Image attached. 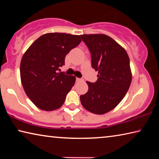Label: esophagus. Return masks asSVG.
I'll list each match as a JSON object with an SVG mask.
<instances>
[{
  "instance_id": "obj_1",
  "label": "esophagus",
  "mask_w": 159,
  "mask_h": 159,
  "mask_svg": "<svg viewBox=\"0 0 159 159\" xmlns=\"http://www.w3.org/2000/svg\"><path fill=\"white\" fill-rule=\"evenodd\" d=\"M76 81H77V82L83 81V79H79V78H76Z\"/></svg>"
}]
</instances>
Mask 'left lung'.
I'll return each instance as SVG.
<instances>
[{"mask_svg":"<svg viewBox=\"0 0 159 159\" xmlns=\"http://www.w3.org/2000/svg\"><path fill=\"white\" fill-rule=\"evenodd\" d=\"M80 36L91 53L92 67L98 71L95 83L86 82L88 90L80 96V102L93 114H106L120 103L130 88V59L124 48L107 35Z\"/></svg>","mask_w":159,"mask_h":159,"instance_id":"1","label":"left lung"}]
</instances>
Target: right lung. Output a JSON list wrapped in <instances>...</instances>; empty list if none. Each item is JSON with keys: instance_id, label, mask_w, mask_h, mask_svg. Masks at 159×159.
I'll return each instance as SVG.
<instances>
[{"instance_id": "add662e5", "label": "right lung", "mask_w": 159, "mask_h": 159, "mask_svg": "<svg viewBox=\"0 0 159 159\" xmlns=\"http://www.w3.org/2000/svg\"><path fill=\"white\" fill-rule=\"evenodd\" d=\"M81 42L80 36L66 33L42 35L21 58L20 77L26 95L38 108L50 111L62 106L76 77L58 73L66 55Z\"/></svg>"}]
</instances>
